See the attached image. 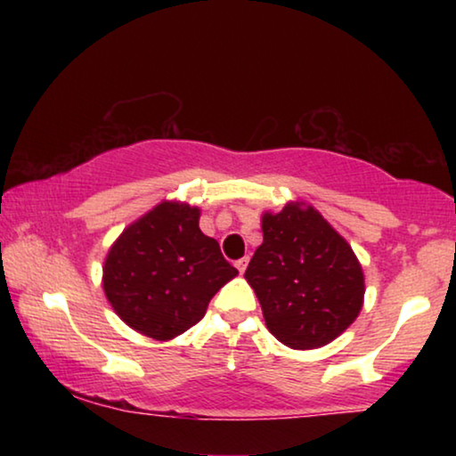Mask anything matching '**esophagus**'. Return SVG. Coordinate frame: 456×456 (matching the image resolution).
<instances>
[{"label": "esophagus", "mask_w": 456, "mask_h": 456, "mask_svg": "<svg viewBox=\"0 0 456 456\" xmlns=\"http://www.w3.org/2000/svg\"><path fill=\"white\" fill-rule=\"evenodd\" d=\"M247 264H248V259H247V257H242V259H239V261H236V264H234V265H236V270H239V272L242 273V272H245V270H247Z\"/></svg>", "instance_id": "esophagus-1"}]
</instances>
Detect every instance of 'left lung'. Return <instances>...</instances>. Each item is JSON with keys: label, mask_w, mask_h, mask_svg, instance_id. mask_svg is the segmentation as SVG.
I'll use <instances>...</instances> for the list:
<instances>
[{"label": "left lung", "mask_w": 456, "mask_h": 456, "mask_svg": "<svg viewBox=\"0 0 456 456\" xmlns=\"http://www.w3.org/2000/svg\"><path fill=\"white\" fill-rule=\"evenodd\" d=\"M264 242L245 278L282 345L309 351L345 332L363 307L365 276L357 255L315 208L289 201L261 216Z\"/></svg>", "instance_id": "1"}]
</instances>
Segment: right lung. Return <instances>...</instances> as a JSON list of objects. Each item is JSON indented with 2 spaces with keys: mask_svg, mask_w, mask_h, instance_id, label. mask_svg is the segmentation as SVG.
I'll use <instances>...</instances> for the list:
<instances>
[{
  "mask_svg": "<svg viewBox=\"0 0 456 456\" xmlns=\"http://www.w3.org/2000/svg\"><path fill=\"white\" fill-rule=\"evenodd\" d=\"M201 209L161 201L122 230L103 261L102 286L116 315L153 340H172L201 320L211 297L239 276L216 239L199 228Z\"/></svg>",
  "mask_w": 456,
  "mask_h": 456,
  "instance_id": "1",
  "label": "right lung"
}]
</instances>
